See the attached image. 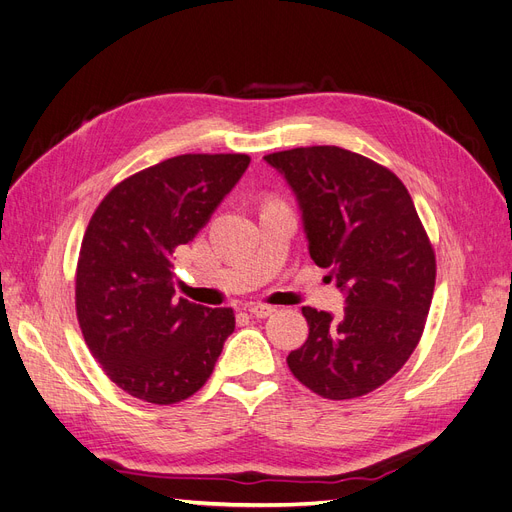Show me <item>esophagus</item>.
<instances>
[{
    "label": "esophagus",
    "instance_id": "obj_1",
    "mask_svg": "<svg viewBox=\"0 0 512 512\" xmlns=\"http://www.w3.org/2000/svg\"><path fill=\"white\" fill-rule=\"evenodd\" d=\"M247 312H250L254 318H267L275 312V307L265 305V303H250L247 305Z\"/></svg>",
    "mask_w": 512,
    "mask_h": 512
}]
</instances>
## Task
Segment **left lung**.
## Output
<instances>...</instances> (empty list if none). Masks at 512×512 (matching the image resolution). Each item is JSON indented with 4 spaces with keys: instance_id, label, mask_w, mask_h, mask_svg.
Segmentation results:
<instances>
[{
    "instance_id": "left-lung-1",
    "label": "left lung",
    "mask_w": 512,
    "mask_h": 512,
    "mask_svg": "<svg viewBox=\"0 0 512 512\" xmlns=\"http://www.w3.org/2000/svg\"><path fill=\"white\" fill-rule=\"evenodd\" d=\"M265 160L299 200L309 256L346 292L339 318L303 307L309 335L286 363L324 399L376 391L410 359L436 286V254L406 185L389 168L333 145Z\"/></svg>"
}]
</instances>
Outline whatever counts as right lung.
<instances>
[{
	"label": "right lung",
	"mask_w": 512,
	"mask_h": 512,
	"mask_svg": "<svg viewBox=\"0 0 512 512\" xmlns=\"http://www.w3.org/2000/svg\"><path fill=\"white\" fill-rule=\"evenodd\" d=\"M245 153H185L117 183L94 211L76 265V318L104 374L170 406L209 380L230 307L175 297L173 260L245 173Z\"/></svg>",
	"instance_id": "add662e5"
}]
</instances>
